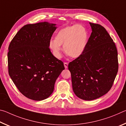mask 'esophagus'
<instances>
[{"instance_id":"1","label":"esophagus","mask_w":126,"mask_h":126,"mask_svg":"<svg viewBox=\"0 0 126 126\" xmlns=\"http://www.w3.org/2000/svg\"><path fill=\"white\" fill-rule=\"evenodd\" d=\"M64 67L65 69H67L68 68V63L67 62H64Z\"/></svg>"}]
</instances>
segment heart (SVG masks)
I'll return each instance as SVG.
<instances>
[{
  "label": "heart",
  "instance_id": "1",
  "mask_svg": "<svg viewBox=\"0 0 126 126\" xmlns=\"http://www.w3.org/2000/svg\"><path fill=\"white\" fill-rule=\"evenodd\" d=\"M88 39V34L86 28L80 24H74L59 30L55 39L50 40L49 46L57 58H61L62 44L66 54L77 58L84 53Z\"/></svg>",
  "mask_w": 126,
  "mask_h": 126
}]
</instances>
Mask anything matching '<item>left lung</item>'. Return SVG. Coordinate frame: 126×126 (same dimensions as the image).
I'll list each match as a JSON object with an SVG mask.
<instances>
[{
  "label": "left lung",
  "instance_id": "left-lung-1",
  "mask_svg": "<svg viewBox=\"0 0 126 126\" xmlns=\"http://www.w3.org/2000/svg\"><path fill=\"white\" fill-rule=\"evenodd\" d=\"M92 33L84 53L68 64L73 90L79 98L91 101L112 88L118 69L117 48L106 29L89 23Z\"/></svg>",
  "mask_w": 126,
  "mask_h": 126
}]
</instances>
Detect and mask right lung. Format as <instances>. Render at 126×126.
<instances>
[{
	"instance_id": "right-lung-1",
	"label": "right lung",
	"mask_w": 126,
	"mask_h": 126,
	"mask_svg": "<svg viewBox=\"0 0 126 126\" xmlns=\"http://www.w3.org/2000/svg\"><path fill=\"white\" fill-rule=\"evenodd\" d=\"M48 22L27 24L13 38L8 53V72L18 90L28 98L42 101L52 94L64 67L49 44L57 27Z\"/></svg>"
}]
</instances>
